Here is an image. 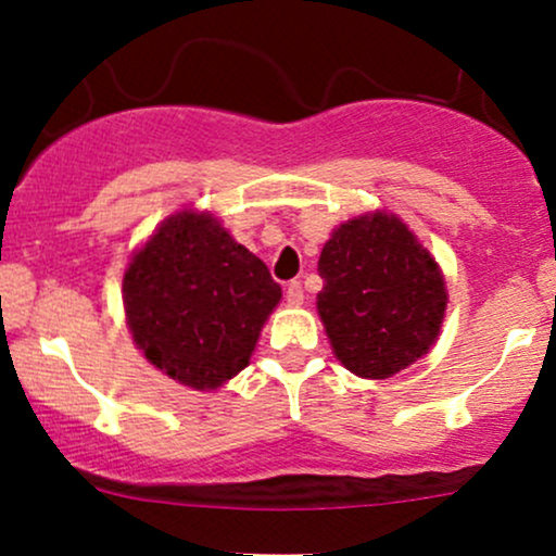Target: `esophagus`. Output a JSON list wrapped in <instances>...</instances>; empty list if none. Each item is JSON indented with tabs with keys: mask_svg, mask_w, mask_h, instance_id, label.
I'll use <instances>...</instances> for the list:
<instances>
[{
	"mask_svg": "<svg viewBox=\"0 0 556 556\" xmlns=\"http://www.w3.org/2000/svg\"><path fill=\"white\" fill-rule=\"evenodd\" d=\"M285 298H287V303H290V305H300V303H303V285H300V282H290V285H287Z\"/></svg>",
	"mask_w": 556,
	"mask_h": 556,
	"instance_id": "34e87169",
	"label": "esophagus"
}]
</instances>
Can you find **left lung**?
Segmentation results:
<instances>
[{"label": "left lung", "instance_id": "1", "mask_svg": "<svg viewBox=\"0 0 556 556\" xmlns=\"http://www.w3.org/2000/svg\"><path fill=\"white\" fill-rule=\"evenodd\" d=\"M316 298L337 361L363 379H389L429 353L442 329L439 264L402 219L374 212L324 242Z\"/></svg>", "mask_w": 556, "mask_h": 556}]
</instances>
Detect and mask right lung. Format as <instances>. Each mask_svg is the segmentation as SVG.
I'll return each mask as SVG.
<instances>
[{"label":"right lung","mask_w":556,"mask_h":556,"mask_svg":"<svg viewBox=\"0 0 556 556\" xmlns=\"http://www.w3.org/2000/svg\"><path fill=\"white\" fill-rule=\"evenodd\" d=\"M282 287L208 212L172 214L123 277L127 329L146 361L193 389L238 376Z\"/></svg>","instance_id":"right-lung-1"}]
</instances>
